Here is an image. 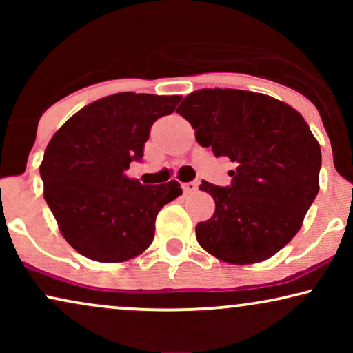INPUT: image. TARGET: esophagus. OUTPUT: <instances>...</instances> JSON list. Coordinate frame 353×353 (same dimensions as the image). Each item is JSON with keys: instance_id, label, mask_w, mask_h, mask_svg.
Masks as SVG:
<instances>
[{"instance_id": "obj_1", "label": "esophagus", "mask_w": 353, "mask_h": 353, "mask_svg": "<svg viewBox=\"0 0 353 353\" xmlns=\"http://www.w3.org/2000/svg\"><path fill=\"white\" fill-rule=\"evenodd\" d=\"M197 188H199V180L183 183V191H185L186 194H191V192H196Z\"/></svg>"}]
</instances>
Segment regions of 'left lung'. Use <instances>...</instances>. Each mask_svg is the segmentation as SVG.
<instances>
[{
  "mask_svg": "<svg viewBox=\"0 0 353 353\" xmlns=\"http://www.w3.org/2000/svg\"><path fill=\"white\" fill-rule=\"evenodd\" d=\"M176 112L202 148L236 165L230 186L202 181L215 212L197 223V243L234 265L270 259L297 234L320 190L321 149L308 123L272 96L228 88L194 91Z\"/></svg>",
  "mask_w": 353,
  "mask_h": 353,
  "instance_id": "8db88e82",
  "label": "left lung"
}]
</instances>
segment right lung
<instances>
[{
  "label": "right lung",
  "instance_id": "1",
  "mask_svg": "<svg viewBox=\"0 0 353 353\" xmlns=\"http://www.w3.org/2000/svg\"><path fill=\"white\" fill-rule=\"evenodd\" d=\"M181 96L117 93L70 117L48 144L40 175L45 201L67 243L98 262L137 257L151 245L159 210L180 183L141 185L127 176L141 162L152 123Z\"/></svg>",
  "mask_w": 353,
  "mask_h": 353
}]
</instances>
